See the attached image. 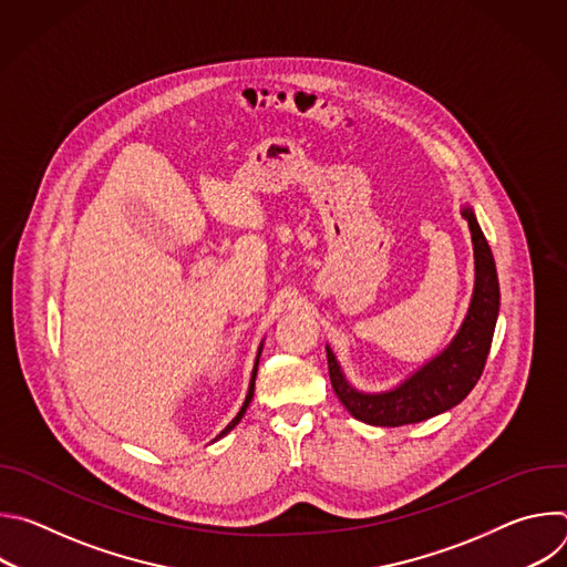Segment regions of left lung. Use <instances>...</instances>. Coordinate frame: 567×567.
Listing matches in <instances>:
<instances>
[{
    "instance_id": "left-lung-1",
    "label": "left lung",
    "mask_w": 567,
    "mask_h": 567,
    "mask_svg": "<svg viewBox=\"0 0 567 567\" xmlns=\"http://www.w3.org/2000/svg\"><path fill=\"white\" fill-rule=\"evenodd\" d=\"M464 219L468 221L475 251V289L457 337L437 359L390 392L363 394L343 379L328 348L332 388L352 417L372 426L417 424L457 406L482 377L494 341L501 287L492 249L468 208L464 210Z\"/></svg>"
}]
</instances>
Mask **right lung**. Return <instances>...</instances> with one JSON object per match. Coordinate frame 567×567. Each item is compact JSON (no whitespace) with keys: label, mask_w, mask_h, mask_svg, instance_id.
I'll return each mask as SVG.
<instances>
[{"label":"right lung","mask_w":567,"mask_h":567,"mask_svg":"<svg viewBox=\"0 0 567 567\" xmlns=\"http://www.w3.org/2000/svg\"><path fill=\"white\" fill-rule=\"evenodd\" d=\"M258 357H260V354H258ZM256 374H258V361H256V368H254V377H251L249 394H247V399H245V406H241V409H239V413L235 415V420H233V422H230V424H228V426H226V429H224V431H221V433H219L217 437H224V435H226V433H228L230 429H235V426L239 424V420H241V417H245V413H247V409H249V403H251V399H254V390H256Z\"/></svg>","instance_id":"obj_1"}]
</instances>
